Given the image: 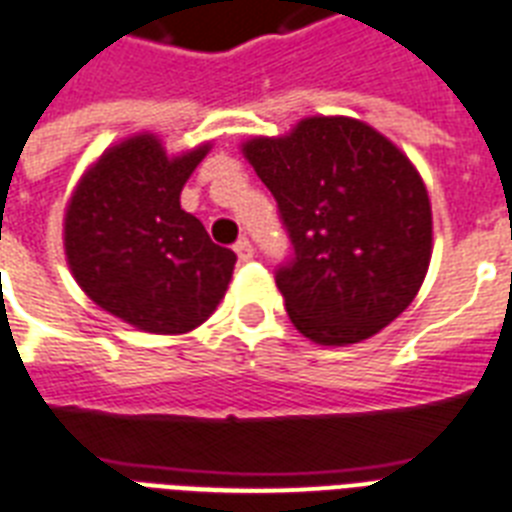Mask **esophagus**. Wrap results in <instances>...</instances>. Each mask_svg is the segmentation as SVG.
Returning a JSON list of instances; mask_svg holds the SVG:
<instances>
[{
  "label": "esophagus",
  "mask_w": 512,
  "mask_h": 512,
  "mask_svg": "<svg viewBox=\"0 0 512 512\" xmlns=\"http://www.w3.org/2000/svg\"><path fill=\"white\" fill-rule=\"evenodd\" d=\"M235 253H237V259L240 261H251L253 259V245H251V240H237L235 243Z\"/></svg>",
  "instance_id": "1"
}]
</instances>
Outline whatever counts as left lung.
I'll return each instance as SVG.
<instances>
[{
	"label": "left lung",
	"instance_id": "8db88e82",
	"mask_svg": "<svg viewBox=\"0 0 512 512\" xmlns=\"http://www.w3.org/2000/svg\"><path fill=\"white\" fill-rule=\"evenodd\" d=\"M243 154L277 200L293 256L275 283L299 334L363 342L417 296L433 253L425 181L406 154L350 117H307Z\"/></svg>",
	"mask_w": 512,
	"mask_h": 512
}]
</instances>
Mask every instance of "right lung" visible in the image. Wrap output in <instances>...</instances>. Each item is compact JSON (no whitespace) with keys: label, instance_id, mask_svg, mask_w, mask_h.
Returning a JSON list of instances; mask_svg holds the SVG:
<instances>
[{"label":"right lung","instance_id":"right-lung-1","mask_svg":"<svg viewBox=\"0 0 512 512\" xmlns=\"http://www.w3.org/2000/svg\"><path fill=\"white\" fill-rule=\"evenodd\" d=\"M211 144L168 157L144 133L101 154L71 194L63 245L90 299L149 334H186L227 293L235 251L181 208V189Z\"/></svg>","mask_w":512,"mask_h":512}]
</instances>
